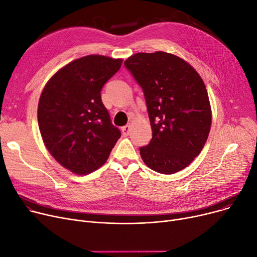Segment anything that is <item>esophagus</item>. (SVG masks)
I'll list each match as a JSON object with an SVG mask.
<instances>
[{"instance_id":"34e87169","label":"esophagus","mask_w":257,"mask_h":257,"mask_svg":"<svg viewBox=\"0 0 257 257\" xmlns=\"http://www.w3.org/2000/svg\"><path fill=\"white\" fill-rule=\"evenodd\" d=\"M121 130H122V134H123L124 136H127V135L130 134V132H131V125H130V124H126V125H124Z\"/></svg>"}]
</instances>
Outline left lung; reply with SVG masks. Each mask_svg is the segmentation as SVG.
Segmentation results:
<instances>
[{
  "label": "left lung",
  "mask_w": 257,
  "mask_h": 257,
  "mask_svg": "<svg viewBox=\"0 0 257 257\" xmlns=\"http://www.w3.org/2000/svg\"><path fill=\"white\" fill-rule=\"evenodd\" d=\"M143 90L153 138L140 147L153 170H183L202 150L212 123L205 85L189 63L165 52L138 53L124 62Z\"/></svg>",
  "instance_id": "1"
}]
</instances>
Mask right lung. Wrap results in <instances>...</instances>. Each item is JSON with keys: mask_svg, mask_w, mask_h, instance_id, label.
Returning a JSON list of instances; mask_svg holds the SVG:
<instances>
[{"mask_svg": "<svg viewBox=\"0 0 257 257\" xmlns=\"http://www.w3.org/2000/svg\"><path fill=\"white\" fill-rule=\"evenodd\" d=\"M121 59L89 55L57 71L38 103V125L51 155L75 174H88L108 160L121 136L101 101L103 85Z\"/></svg>", "mask_w": 257, "mask_h": 257, "instance_id": "1", "label": "right lung"}]
</instances>
